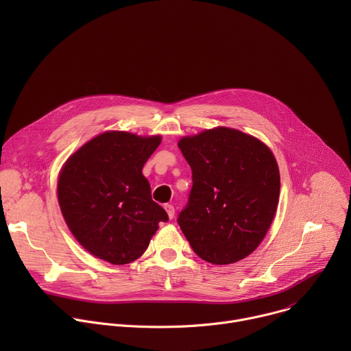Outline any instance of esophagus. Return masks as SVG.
Listing matches in <instances>:
<instances>
[{
	"mask_svg": "<svg viewBox=\"0 0 351 351\" xmlns=\"http://www.w3.org/2000/svg\"><path fill=\"white\" fill-rule=\"evenodd\" d=\"M165 211H167V214H168L169 219H172V218L175 217V207H173V206L167 204V206H165Z\"/></svg>",
	"mask_w": 351,
	"mask_h": 351,
	"instance_id": "obj_1",
	"label": "esophagus"
}]
</instances>
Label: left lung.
I'll return each mask as SVG.
<instances>
[{
	"mask_svg": "<svg viewBox=\"0 0 351 351\" xmlns=\"http://www.w3.org/2000/svg\"><path fill=\"white\" fill-rule=\"evenodd\" d=\"M193 186L178 223L193 252L226 265L252 254L276 213L280 176L271 149L236 129L215 128L178 143Z\"/></svg>",
	"mask_w": 351,
	"mask_h": 351,
	"instance_id": "obj_1",
	"label": "left lung"
}]
</instances>
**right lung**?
I'll return each mask as SVG.
<instances>
[{"label":"right lung","instance_id":"1","mask_svg":"<svg viewBox=\"0 0 351 351\" xmlns=\"http://www.w3.org/2000/svg\"><path fill=\"white\" fill-rule=\"evenodd\" d=\"M161 136L99 134L68 158L58 179L65 222L87 252L114 265L137 260L168 214L152 198L143 167Z\"/></svg>","mask_w":351,"mask_h":351}]
</instances>
